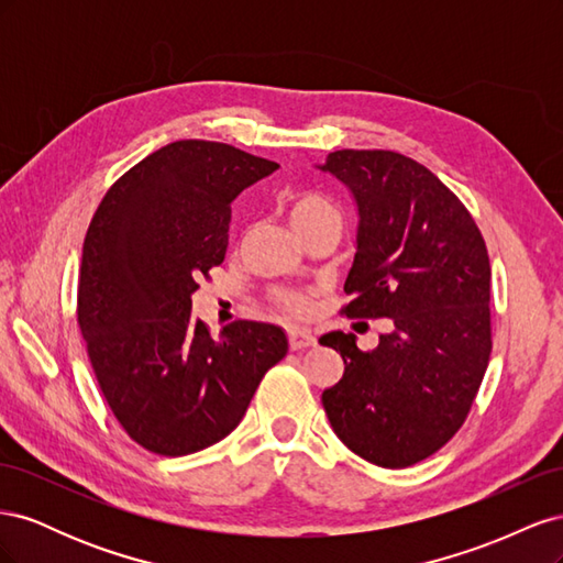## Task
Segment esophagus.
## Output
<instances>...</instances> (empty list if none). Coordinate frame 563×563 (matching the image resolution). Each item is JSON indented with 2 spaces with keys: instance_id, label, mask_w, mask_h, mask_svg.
I'll use <instances>...</instances> for the list:
<instances>
[{
  "instance_id": "esophagus-1",
  "label": "esophagus",
  "mask_w": 563,
  "mask_h": 563,
  "mask_svg": "<svg viewBox=\"0 0 563 563\" xmlns=\"http://www.w3.org/2000/svg\"><path fill=\"white\" fill-rule=\"evenodd\" d=\"M314 345V335L310 331H302V329H291L288 331V347L294 352H300L305 347H312Z\"/></svg>"
}]
</instances>
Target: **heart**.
Listing matches in <instances>:
<instances>
[{
    "label": "heart",
    "mask_w": 563,
    "mask_h": 563,
    "mask_svg": "<svg viewBox=\"0 0 563 563\" xmlns=\"http://www.w3.org/2000/svg\"><path fill=\"white\" fill-rule=\"evenodd\" d=\"M286 213L298 234L308 232L319 223H327V220H340V211L335 203L327 195L312 192V190H300V192L288 195ZM275 302L282 310L291 314H302L308 310V298L298 291H279L275 294Z\"/></svg>",
    "instance_id": "b5f03b06"
}]
</instances>
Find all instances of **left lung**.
I'll list each match as a JSON object with an SVG mask.
<instances>
[{
    "instance_id": "8db88e82",
    "label": "left lung",
    "mask_w": 563,
    "mask_h": 563,
    "mask_svg": "<svg viewBox=\"0 0 563 563\" xmlns=\"http://www.w3.org/2000/svg\"><path fill=\"white\" fill-rule=\"evenodd\" d=\"M323 172L360 207L347 319L395 321L376 350L333 331L345 373L321 404L343 444L401 470L463 428L490 356V263L472 213L430 168L391 150H335Z\"/></svg>"
}]
</instances>
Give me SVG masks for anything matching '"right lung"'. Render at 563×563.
Listing matches in <instances>:
<instances>
[{
    "label": "right lung",
    "instance_id": "add662e5",
    "mask_svg": "<svg viewBox=\"0 0 563 563\" xmlns=\"http://www.w3.org/2000/svg\"><path fill=\"white\" fill-rule=\"evenodd\" d=\"M279 164L176 141L112 183L84 236L77 323L100 391L143 449L178 457L228 437L288 340L263 321L213 338L197 279L225 261L232 199Z\"/></svg>",
    "mask_w": 563,
    "mask_h": 563
}]
</instances>
